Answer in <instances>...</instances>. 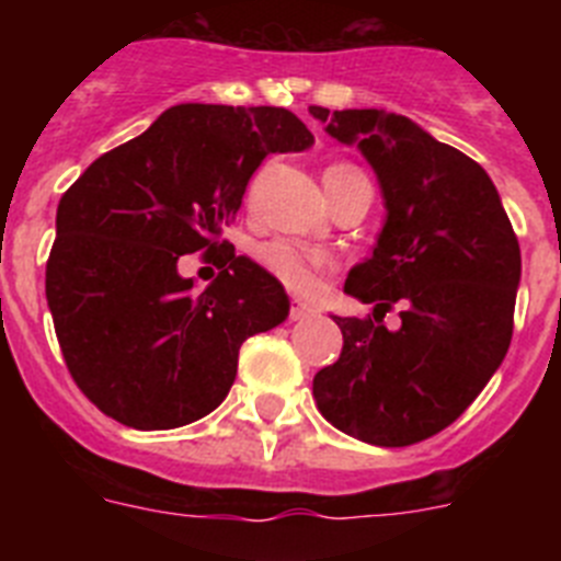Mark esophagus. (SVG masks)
Wrapping results in <instances>:
<instances>
[{
  "label": "esophagus",
  "mask_w": 561,
  "mask_h": 561,
  "mask_svg": "<svg viewBox=\"0 0 561 561\" xmlns=\"http://www.w3.org/2000/svg\"><path fill=\"white\" fill-rule=\"evenodd\" d=\"M314 314H317V311L311 309V306L300 304V300H297V304H291V309H289L291 320H300V323H304V320H311Z\"/></svg>",
  "instance_id": "obj_1"
}]
</instances>
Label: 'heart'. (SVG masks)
Instances as JSON below:
<instances>
[{"label": "heart", "instance_id": "b5f03b06", "mask_svg": "<svg viewBox=\"0 0 561 561\" xmlns=\"http://www.w3.org/2000/svg\"><path fill=\"white\" fill-rule=\"evenodd\" d=\"M356 180H365V173L354 165H345V162L325 168L323 173L325 191H329L331 202L340 199L342 193L348 191ZM257 261L277 280H284L289 289L306 291L314 286V272L329 264L331 257L320 250H304V247H295L289 241H266L264 247H257Z\"/></svg>", "mask_w": 561, "mask_h": 561}]
</instances>
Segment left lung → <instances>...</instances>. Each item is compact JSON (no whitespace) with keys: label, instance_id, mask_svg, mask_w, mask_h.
<instances>
[{"label":"left lung","instance_id":"8db88e82","mask_svg":"<svg viewBox=\"0 0 561 561\" xmlns=\"http://www.w3.org/2000/svg\"><path fill=\"white\" fill-rule=\"evenodd\" d=\"M309 112L359 148L388 210L370 257L345 280L351 297L376 304L374 320L334 317L342 354L314 376V401L345 435L410 447L449 427L505 359L523 270L517 236L489 173L404 114ZM393 302L402 325L390 332L380 318Z\"/></svg>","mask_w":561,"mask_h":561}]
</instances>
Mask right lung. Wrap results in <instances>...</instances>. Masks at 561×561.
<instances>
[{"label":"right lung","mask_w":561,"mask_h":561,"mask_svg":"<svg viewBox=\"0 0 561 561\" xmlns=\"http://www.w3.org/2000/svg\"><path fill=\"white\" fill-rule=\"evenodd\" d=\"M311 142L289 108L180 103L64 193L47 306L69 374L101 413L173 430L225 401L241 342L284 323L289 297L216 238L266 153ZM187 251L226 266L207 290L179 275Z\"/></svg>","instance_id":"add662e5"}]
</instances>
